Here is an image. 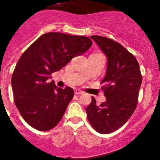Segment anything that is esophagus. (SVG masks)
Here are the masks:
<instances>
[{"label": "esophagus", "mask_w": 160, "mask_h": 160, "mask_svg": "<svg viewBox=\"0 0 160 160\" xmlns=\"http://www.w3.org/2000/svg\"><path fill=\"white\" fill-rule=\"evenodd\" d=\"M83 92L82 91V90H79V89H77V90H75V94H77V95H78V94H83Z\"/></svg>", "instance_id": "1"}]
</instances>
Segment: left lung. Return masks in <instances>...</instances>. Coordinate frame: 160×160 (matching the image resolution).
Instances as JSON below:
<instances>
[{
	"mask_svg": "<svg viewBox=\"0 0 160 160\" xmlns=\"http://www.w3.org/2000/svg\"><path fill=\"white\" fill-rule=\"evenodd\" d=\"M107 58V69L101 81L107 98L97 105L95 98L86 108L87 119L97 132L107 134L126 123L137 108L142 75L135 57L118 42L91 36Z\"/></svg>",
	"mask_w": 160,
	"mask_h": 160,
	"instance_id": "8db88e82",
	"label": "left lung"
}]
</instances>
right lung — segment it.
Here are the masks:
<instances>
[{"mask_svg": "<svg viewBox=\"0 0 160 160\" xmlns=\"http://www.w3.org/2000/svg\"><path fill=\"white\" fill-rule=\"evenodd\" d=\"M92 43L84 36L50 32L23 52L13 70L11 84L15 105L31 127L48 131L61 120L74 91L69 87H58L48 79Z\"/></svg>", "mask_w": 160, "mask_h": 160, "instance_id": "obj_1", "label": "right lung"}]
</instances>
